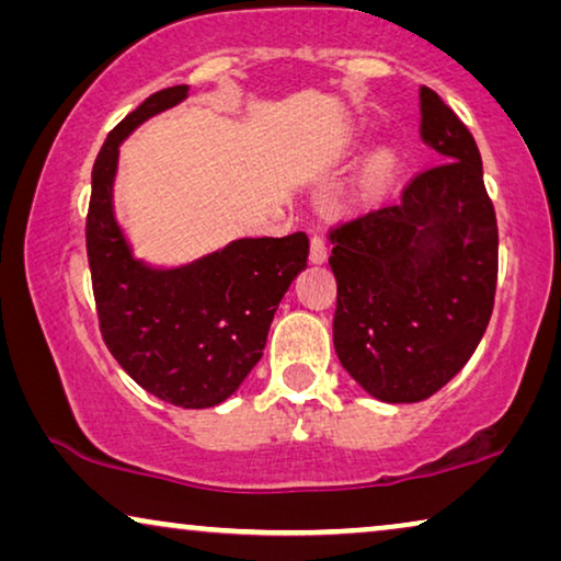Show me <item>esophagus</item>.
Masks as SVG:
<instances>
[{"label": "esophagus", "instance_id": "1", "mask_svg": "<svg viewBox=\"0 0 561 561\" xmlns=\"http://www.w3.org/2000/svg\"><path fill=\"white\" fill-rule=\"evenodd\" d=\"M329 255V248H327V240L321 234H313L311 237V263L321 265Z\"/></svg>", "mask_w": 561, "mask_h": 561}]
</instances>
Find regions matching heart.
<instances>
[{
	"instance_id": "b5f03b06",
	"label": "heart",
	"mask_w": 561,
	"mask_h": 561,
	"mask_svg": "<svg viewBox=\"0 0 561 561\" xmlns=\"http://www.w3.org/2000/svg\"><path fill=\"white\" fill-rule=\"evenodd\" d=\"M396 171V152L382 148L365 160L363 171L357 175V194L363 202H375L388 188Z\"/></svg>"
}]
</instances>
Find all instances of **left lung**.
I'll return each instance as SVG.
<instances>
[{
	"label": "left lung",
	"instance_id": "8db88e82",
	"mask_svg": "<svg viewBox=\"0 0 561 561\" xmlns=\"http://www.w3.org/2000/svg\"><path fill=\"white\" fill-rule=\"evenodd\" d=\"M421 140L442 160L398 204L332 229L334 350L386 403L447 386L485 334L495 301L497 225L470 129L421 87Z\"/></svg>",
	"mask_w": 561,
	"mask_h": 561
}]
</instances>
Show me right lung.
<instances>
[{
    "label": "right lung",
    "mask_w": 561,
    "mask_h": 561,
    "mask_svg": "<svg viewBox=\"0 0 561 561\" xmlns=\"http://www.w3.org/2000/svg\"><path fill=\"white\" fill-rule=\"evenodd\" d=\"M186 96L188 87L156 91L106 137L91 171L87 252L99 327L122 370L160 401L209 409L263 357L275 309L306 267L309 237H242L179 267L135 257L114 217L119 145Z\"/></svg>",
    "instance_id": "add662e5"
}]
</instances>
